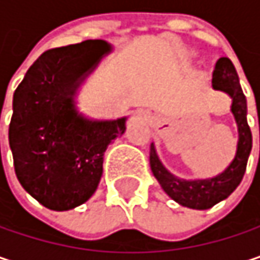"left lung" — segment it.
Listing matches in <instances>:
<instances>
[{
	"label": "left lung",
	"mask_w": 260,
	"mask_h": 260,
	"mask_svg": "<svg viewBox=\"0 0 260 260\" xmlns=\"http://www.w3.org/2000/svg\"><path fill=\"white\" fill-rule=\"evenodd\" d=\"M211 83L213 89L226 92L232 98L231 111L238 126L237 153L228 168L214 177L195 180L180 178L170 173L160 162L153 143L150 146V168L160 187L171 200L193 210H207L226 200L241 183L251 152V131L247 123V101L241 90L237 70L229 58H220L216 62Z\"/></svg>",
	"instance_id": "obj_1"
}]
</instances>
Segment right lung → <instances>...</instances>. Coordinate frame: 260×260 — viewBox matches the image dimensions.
Returning <instances> with one entry per match:
<instances>
[{
	"label": "right lung",
	"mask_w": 260,
	"mask_h": 260,
	"mask_svg": "<svg viewBox=\"0 0 260 260\" xmlns=\"http://www.w3.org/2000/svg\"><path fill=\"white\" fill-rule=\"evenodd\" d=\"M111 50L104 40L47 50L14 90L9 128L14 171L46 208L67 211L89 200L108 144L125 134L126 117L89 119L76 101L80 84Z\"/></svg>",
	"instance_id": "1"
}]
</instances>
